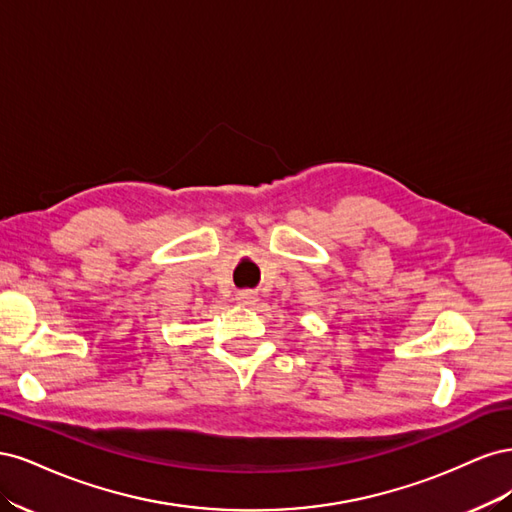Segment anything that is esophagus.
<instances>
[{"label":"esophagus","mask_w":512,"mask_h":512,"mask_svg":"<svg viewBox=\"0 0 512 512\" xmlns=\"http://www.w3.org/2000/svg\"><path fill=\"white\" fill-rule=\"evenodd\" d=\"M235 299L241 303V305H254L258 301V292L256 290H239L235 294Z\"/></svg>","instance_id":"34e87169"}]
</instances>
